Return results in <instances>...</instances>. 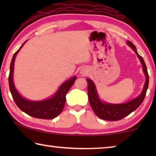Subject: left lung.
<instances>
[{
	"instance_id": "1",
	"label": "left lung",
	"mask_w": 156,
	"mask_h": 156,
	"mask_svg": "<svg viewBox=\"0 0 156 156\" xmlns=\"http://www.w3.org/2000/svg\"><path fill=\"white\" fill-rule=\"evenodd\" d=\"M127 44L133 49V51L136 52L137 56L139 58L142 65L144 72L146 75V82H145L144 89L141 94L138 98L124 104L111 105L103 103L99 99L96 90V87H95L93 82L90 79H87V81L88 83L87 91L89 103H90L95 114L98 118L105 120L115 121L122 119V118L130 114L133 111H135L137 108H138L140 105L142 104V102H143L145 96H146L148 86H149V74L147 72V66L145 65L142 57L140 56L137 52L135 45L129 41H127Z\"/></svg>"
}]
</instances>
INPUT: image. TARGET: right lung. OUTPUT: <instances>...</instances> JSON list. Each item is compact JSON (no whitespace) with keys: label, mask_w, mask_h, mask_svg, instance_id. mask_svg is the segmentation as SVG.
<instances>
[{"label":"right lung","mask_w":156,"mask_h":156,"mask_svg":"<svg viewBox=\"0 0 156 156\" xmlns=\"http://www.w3.org/2000/svg\"><path fill=\"white\" fill-rule=\"evenodd\" d=\"M26 42V41H25ZM23 43L19 49L15 53L13 56L11 65H10V72L9 75V87L12 96L15 103L16 104L19 109L27 113L29 115L41 119H53L58 115L63 110L66 102V95L69 90L76 79V76L70 78L69 80L63 83L59 88L56 94L51 98L47 99L43 101H30L20 96L16 89L14 82H13V72H14V65L15 58L21 47L23 46Z\"/></svg>","instance_id":"obj_1"}]
</instances>
